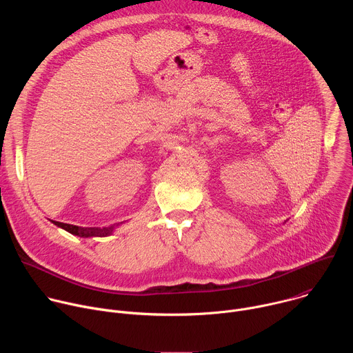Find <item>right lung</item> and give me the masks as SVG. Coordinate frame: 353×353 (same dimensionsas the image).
I'll use <instances>...</instances> for the list:
<instances>
[{"mask_svg":"<svg viewBox=\"0 0 353 353\" xmlns=\"http://www.w3.org/2000/svg\"><path fill=\"white\" fill-rule=\"evenodd\" d=\"M52 223H54L56 226L67 230L68 233L74 234V236H79V237H106L110 236L114 229L119 225H113L109 228H82V226H75V225H68V223H63V222H57V221H52Z\"/></svg>","mask_w":353,"mask_h":353,"instance_id":"obj_1","label":"right lung"}]
</instances>
